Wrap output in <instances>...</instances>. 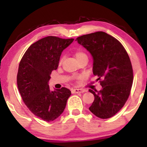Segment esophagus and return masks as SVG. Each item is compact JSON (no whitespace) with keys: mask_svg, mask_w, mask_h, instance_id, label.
Returning <instances> with one entry per match:
<instances>
[{"mask_svg":"<svg viewBox=\"0 0 147 147\" xmlns=\"http://www.w3.org/2000/svg\"><path fill=\"white\" fill-rule=\"evenodd\" d=\"M85 92V90L82 89H74L72 90V93L73 94H78V93H83Z\"/></svg>","mask_w":147,"mask_h":147,"instance_id":"1","label":"esophagus"}]
</instances>
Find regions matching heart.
<instances>
[{
	"mask_svg": "<svg viewBox=\"0 0 147 147\" xmlns=\"http://www.w3.org/2000/svg\"><path fill=\"white\" fill-rule=\"evenodd\" d=\"M75 56H76V59H77V60H78V59H79L80 58H81V57H84V56H87V55H86V54L84 53V52H82V51H77V52H76V53ZM61 62H62V59H60L59 63L61 64Z\"/></svg>",
	"mask_w": 147,
	"mask_h": 147,
	"instance_id": "obj_1",
	"label": "heart"
}]
</instances>
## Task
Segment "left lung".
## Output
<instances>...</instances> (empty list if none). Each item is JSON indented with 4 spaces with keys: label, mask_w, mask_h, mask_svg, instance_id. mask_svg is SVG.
Masks as SVG:
<instances>
[{
    "label": "left lung",
    "mask_w": 147,
    "mask_h": 147,
    "mask_svg": "<svg viewBox=\"0 0 147 147\" xmlns=\"http://www.w3.org/2000/svg\"><path fill=\"white\" fill-rule=\"evenodd\" d=\"M91 54L92 71L100 81L102 90H89L94 100L89 108L98 118L106 119L123 107L130 95L133 71L129 56L117 39L105 32L84 35L76 39Z\"/></svg>",
    "instance_id": "obj_1"
}]
</instances>
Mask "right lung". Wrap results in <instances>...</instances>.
<instances>
[{"mask_svg": "<svg viewBox=\"0 0 147 147\" xmlns=\"http://www.w3.org/2000/svg\"><path fill=\"white\" fill-rule=\"evenodd\" d=\"M74 39L48 36L30 46L20 61L18 89L30 111L44 121H53L63 113L71 91L66 88L51 91L49 81L62 51Z\"/></svg>", "mask_w": 147, "mask_h": 147, "instance_id": "1", "label": "right lung"}]
</instances>
